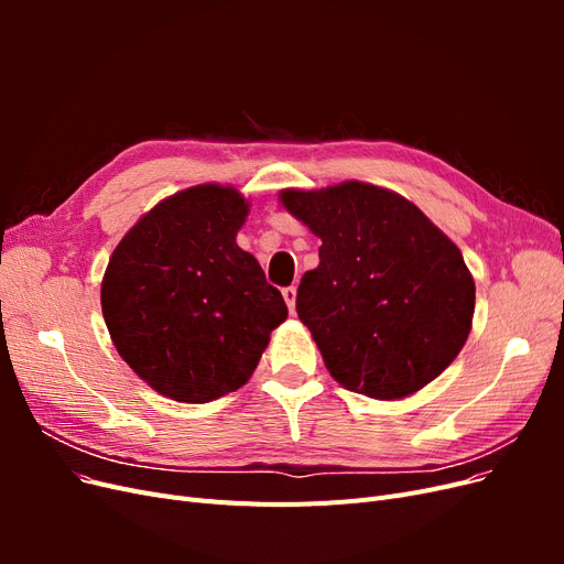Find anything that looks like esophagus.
<instances>
[{
  "label": "esophagus",
  "mask_w": 564,
  "mask_h": 564,
  "mask_svg": "<svg viewBox=\"0 0 564 564\" xmlns=\"http://www.w3.org/2000/svg\"><path fill=\"white\" fill-rule=\"evenodd\" d=\"M282 296H284V301H286L289 313H294V311H296V286H284V289H282Z\"/></svg>",
  "instance_id": "34e87169"
}]
</instances>
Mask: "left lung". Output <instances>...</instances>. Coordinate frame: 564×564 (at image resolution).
<instances>
[{
    "mask_svg": "<svg viewBox=\"0 0 564 564\" xmlns=\"http://www.w3.org/2000/svg\"><path fill=\"white\" fill-rule=\"evenodd\" d=\"M280 197L322 240L296 313L332 377L377 400L437 379L464 348L475 311L458 247L412 202L369 183Z\"/></svg>",
    "mask_w": 564,
    "mask_h": 564,
    "instance_id": "obj_1",
    "label": "left lung"
}]
</instances>
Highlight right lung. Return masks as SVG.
<instances>
[{
	"label": "right lung",
	"mask_w": 564,
	"mask_h": 564,
	"mask_svg": "<svg viewBox=\"0 0 564 564\" xmlns=\"http://www.w3.org/2000/svg\"><path fill=\"white\" fill-rule=\"evenodd\" d=\"M245 197L216 183L160 202L112 251L100 305L122 360L162 395L202 404L242 388L286 305L237 247Z\"/></svg>",
	"instance_id": "add662e5"
}]
</instances>
